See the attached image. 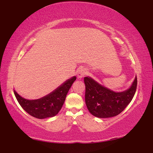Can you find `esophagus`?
Listing matches in <instances>:
<instances>
[{"label":"esophagus","instance_id":"1","mask_svg":"<svg viewBox=\"0 0 153 153\" xmlns=\"http://www.w3.org/2000/svg\"><path fill=\"white\" fill-rule=\"evenodd\" d=\"M86 74V70L84 68H79L77 71V76L79 79H82Z\"/></svg>","mask_w":153,"mask_h":153}]
</instances>
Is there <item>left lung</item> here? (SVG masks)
I'll return each instance as SVG.
<instances>
[{"instance_id": "left-lung-1", "label": "left lung", "mask_w": 153, "mask_h": 153, "mask_svg": "<svg viewBox=\"0 0 153 153\" xmlns=\"http://www.w3.org/2000/svg\"><path fill=\"white\" fill-rule=\"evenodd\" d=\"M85 102L89 112L98 118L115 117L125 109L135 94L137 77L123 92H114L89 76L84 77Z\"/></svg>"}]
</instances>
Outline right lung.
<instances>
[{"label": "right lung", "mask_w": 153, "mask_h": 153, "mask_svg": "<svg viewBox=\"0 0 153 153\" xmlns=\"http://www.w3.org/2000/svg\"><path fill=\"white\" fill-rule=\"evenodd\" d=\"M76 79V76H73L53 92L38 99H25L15 90L14 94L21 107L31 116L40 120L53 117L61 109L67 93Z\"/></svg>", "instance_id": "add662e5"}]
</instances>
